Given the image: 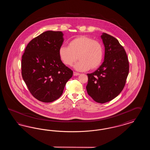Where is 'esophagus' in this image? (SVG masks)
<instances>
[{"label":"esophagus","mask_w":150,"mask_h":150,"mask_svg":"<svg viewBox=\"0 0 150 150\" xmlns=\"http://www.w3.org/2000/svg\"><path fill=\"white\" fill-rule=\"evenodd\" d=\"M80 75V74L78 72H74V76H78Z\"/></svg>","instance_id":"obj_1"}]
</instances>
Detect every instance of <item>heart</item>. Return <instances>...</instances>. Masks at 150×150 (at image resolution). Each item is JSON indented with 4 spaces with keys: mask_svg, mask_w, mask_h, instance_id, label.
<instances>
[{
    "mask_svg": "<svg viewBox=\"0 0 150 150\" xmlns=\"http://www.w3.org/2000/svg\"><path fill=\"white\" fill-rule=\"evenodd\" d=\"M103 47L100 42L86 35L77 36L69 42V46L62 45L58 50V55L66 66H74L79 71L89 69L94 70L100 66L103 58Z\"/></svg>",
    "mask_w": 150,
    "mask_h": 150,
    "instance_id": "obj_1",
    "label": "heart"
}]
</instances>
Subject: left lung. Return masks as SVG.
<instances>
[{
  "label": "left lung",
  "mask_w": 150,
  "mask_h": 150,
  "mask_svg": "<svg viewBox=\"0 0 150 150\" xmlns=\"http://www.w3.org/2000/svg\"><path fill=\"white\" fill-rule=\"evenodd\" d=\"M100 38L105 46L104 61L96 71L87 74L86 89L94 100L104 103L122 91L128 75L129 61L117 39L106 33H102Z\"/></svg>",
  "instance_id": "obj_1"
}]
</instances>
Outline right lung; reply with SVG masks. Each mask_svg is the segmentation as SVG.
<instances>
[{
	"instance_id": "right-lung-1",
	"label": "right lung",
	"mask_w": 150,
	"mask_h": 150,
	"mask_svg": "<svg viewBox=\"0 0 150 150\" xmlns=\"http://www.w3.org/2000/svg\"><path fill=\"white\" fill-rule=\"evenodd\" d=\"M63 36L61 31L44 32L29 42L22 57V78L31 94L43 102L59 98L72 76L58 55Z\"/></svg>"
}]
</instances>
